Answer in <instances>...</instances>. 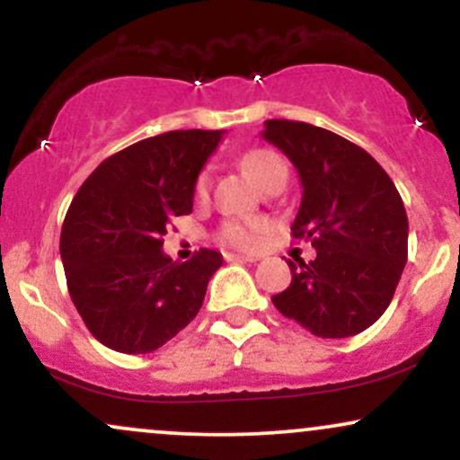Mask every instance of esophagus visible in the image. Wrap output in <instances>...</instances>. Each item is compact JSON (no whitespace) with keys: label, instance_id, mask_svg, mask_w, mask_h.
Segmentation results:
<instances>
[{"label":"esophagus","instance_id":"1","mask_svg":"<svg viewBox=\"0 0 460 460\" xmlns=\"http://www.w3.org/2000/svg\"><path fill=\"white\" fill-rule=\"evenodd\" d=\"M225 260H226V261H237V263H252V261H255V260H252V257L235 255V252H226Z\"/></svg>","mask_w":460,"mask_h":460}]
</instances>
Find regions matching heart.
Here are the masks:
<instances>
[{
    "mask_svg": "<svg viewBox=\"0 0 460 460\" xmlns=\"http://www.w3.org/2000/svg\"><path fill=\"white\" fill-rule=\"evenodd\" d=\"M242 166L251 175L252 181L257 186L263 188L268 181H272L274 177H288V168L281 157L270 149H252L242 155ZM209 190V172L203 171L197 179V186H194V194L197 199L208 197ZM268 231V223L261 218H234L226 220L220 226V240L226 246L234 248H244V251H252V248L260 246L261 235Z\"/></svg>",
    "mask_w": 460,
    "mask_h": 460,
    "instance_id": "obj_1",
    "label": "heart"
}]
</instances>
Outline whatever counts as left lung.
<instances>
[{
    "label": "left lung",
    "instance_id": "1",
    "mask_svg": "<svg viewBox=\"0 0 460 460\" xmlns=\"http://www.w3.org/2000/svg\"><path fill=\"white\" fill-rule=\"evenodd\" d=\"M261 138L298 171L292 235L318 252L309 263L289 261L292 283L272 296L274 307L326 340L366 331L392 303L409 252L398 190L367 151L329 129L274 119Z\"/></svg>",
    "mask_w": 460,
    "mask_h": 460
}]
</instances>
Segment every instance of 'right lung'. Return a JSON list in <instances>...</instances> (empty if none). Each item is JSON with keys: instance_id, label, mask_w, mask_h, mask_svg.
<instances>
[{"instance_id": "obj_1", "label": "right lung", "mask_w": 460, "mask_h": 460, "mask_svg": "<svg viewBox=\"0 0 460 460\" xmlns=\"http://www.w3.org/2000/svg\"><path fill=\"white\" fill-rule=\"evenodd\" d=\"M220 138L223 131L181 129L140 140L77 190L60 257L73 305L103 346L146 355L199 314L223 255L200 248L179 263L162 246L171 220L192 212L199 172Z\"/></svg>"}]
</instances>
